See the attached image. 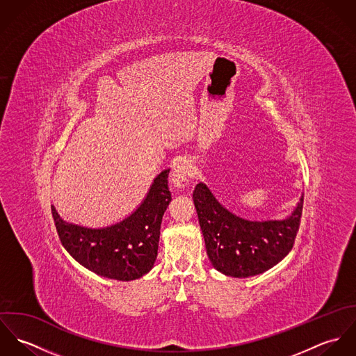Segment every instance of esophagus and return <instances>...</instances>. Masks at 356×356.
Listing matches in <instances>:
<instances>
[{
    "label": "esophagus",
    "instance_id": "1",
    "mask_svg": "<svg viewBox=\"0 0 356 356\" xmlns=\"http://www.w3.org/2000/svg\"><path fill=\"white\" fill-rule=\"evenodd\" d=\"M191 174H192V165L189 164L188 160H179L178 163H175L171 172V181L174 186L179 189L185 188L188 185Z\"/></svg>",
    "mask_w": 356,
    "mask_h": 356
}]
</instances>
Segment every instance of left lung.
Returning <instances> with one entry per match:
<instances>
[{
	"label": "left lung",
	"mask_w": 356,
	"mask_h": 356,
	"mask_svg": "<svg viewBox=\"0 0 356 356\" xmlns=\"http://www.w3.org/2000/svg\"><path fill=\"white\" fill-rule=\"evenodd\" d=\"M193 202L212 266L236 278L261 274L289 254L303 212L302 196L285 219L248 220L226 209L203 182L196 185Z\"/></svg>",
	"instance_id": "left-lung-1"
}]
</instances>
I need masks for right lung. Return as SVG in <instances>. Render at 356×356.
<instances>
[{
  "label": "right lung",
  "mask_w": 356,
  "mask_h": 356,
  "mask_svg": "<svg viewBox=\"0 0 356 356\" xmlns=\"http://www.w3.org/2000/svg\"><path fill=\"white\" fill-rule=\"evenodd\" d=\"M168 172L164 170L153 179L147 197L130 216L106 227L68 223L51 205L63 247L79 264L105 278L131 281L149 273L157 256L161 219L171 202Z\"/></svg>",
  "instance_id": "obj_1"
}]
</instances>
